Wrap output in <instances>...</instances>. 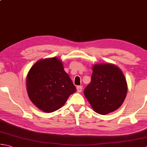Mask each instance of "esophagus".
<instances>
[{"label":"esophagus","mask_w":147,"mask_h":147,"mask_svg":"<svg viewBox=\"0 0 147 147\" xmlns=\"http://www.w3.org/2000/svg\"><path fill=\"white\" fill-rule=\"evenodd\" d=\"M76 89H77V91H78V92H81L82 91L83 86H77Z\"/></svg>","instance_id":"obj_1"}]
</instances>
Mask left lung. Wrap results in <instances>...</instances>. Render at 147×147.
Instances as JSON below:
<instances>
[{"label":"left lung","mask_w":147,"mask_h":147,"mask_svg":"<svg viewBox=\"0 0 147 147\" xmlns=\"http://www.w3.org/2000/svg\"><path fill=\"white\" fill-rule=\"evenodd\" d=\"M91 78L83 93L93 110L105 115L119 108L127 91L126 80L120 69L111 64H96Z\"/></svg>","instance_id":"1"}]
</instances>
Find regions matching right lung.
<instances>
[{
    "mask_svg": "<svg viewBox=\"0 0 147 147\" xmlns=\"http://www.w3.org/2000/svg\"><path fill=\"white\" fill-rule=\"evenodd\" d=\"M28 94L42 111L52 112L60 109L76 87L59 59L40 60L30 69L26 78Z\"/></svg>",
    "mask_w": 147,
    "mask_h": 147,
    "instance_id": "add662e5",
    "label": "right lung"
}]
</instances>
